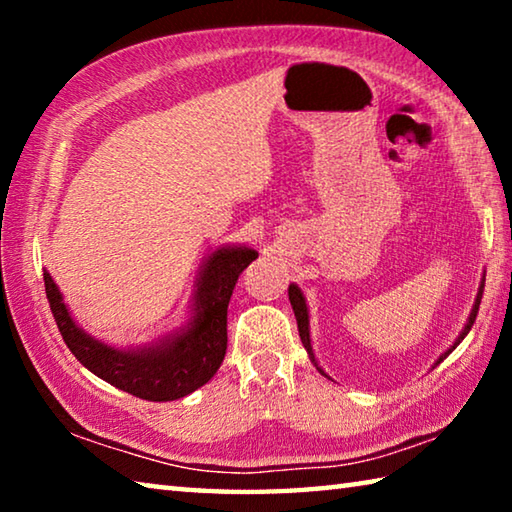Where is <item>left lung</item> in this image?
<instances>
[{"instance_id": "1", "label": "left lung", "mask_w": 512, "mask_h": 512, "mask_svg": "<svg viewBox=\"0 0 512 512\" xmlns=\"http://www.w3.org/2000/svg\"><path fill=\"white\" fill-rule=\"evenodd\" d=\"M483 287H485V277L481 280V287H479V293H476V300H474V307H472V311H470V318H467V325L463 327V332L458 334V339L454 341V345L452 348H449L443 357H440L438 361H436V366L440 361H443L445 357H449V352L452 350H456V345L461 343L465 336H467V332H470L472 329V325H474V320H476V314H479V305H481V298H483ZM289 300H291V307H293V314H296V320H298V332H300V341H302V345H305V350H307V354H309V359H311V363H314V366L323 372V368L318 366L316 363V357H314V350H311V339H309V311H307V302H305V296H302V291L296 287V284H289ZM325 375V372H323ZM327 377V375H325Z\"/></svg>"}]
</instances>
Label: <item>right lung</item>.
Listing matches in <instances>:
<instances>
[{
	"mask_svg": "<svg viewBox=\"0 0 512 512\" xmlns=\"http://www.w3.org/2000/svg\"><path fill=\"white\" fill-rule=\"evenodd\" d=\"M257 253L246 246H223L207 257L194 293L189 323L158 343L119 350L85 334L74 323L63 293L45 271V291L67 348L94 375L149 402H171L194 393L214 377L228 348V305L232 289Z\"/></svg>",
	"mask_w": 512,
	"mask_h": 512,
	"instance_id": "right-lung-1",
	"label": "right lung"
}]
</instances>
